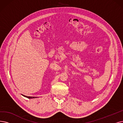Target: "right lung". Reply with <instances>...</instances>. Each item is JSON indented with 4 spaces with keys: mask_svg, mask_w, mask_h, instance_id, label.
<instances>
[{
    "mask_svg": "<svg viewBox=\"0 0 123 123\" xmlns=\"http://www.w3.org/2000/svg\"><path fill=\"white\" fill-rule=\"evenodd\" d=\"M23 96H24V97H26L27 98H37V97H32V96H25V95H22Z\"/></svg>",
    "mask_w": 123,
    "mask_h": 123,
    "instance_id": "obj_1",
    "label": "right lung"
}]
</instances>
